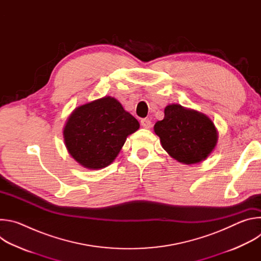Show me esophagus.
<instances>
[{
	"mask_svg": "<svg viewBox=\"0 0 261 261\" xmlns=\"http://www.w3.org/2000/svg\"><path fill=\"white\" fill-rule=\"evenodd\" d=\"M140 124H141V126L143 127V128H150L151 126H152V122L148 120V119H141V121H140Z\"/></svg>",
	"mask_w": 261,
	"mask_h": 261,
	"instance_id": "34e87169",
	"label": "esophagus"
}]
</instances>
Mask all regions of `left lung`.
<instances>
[{
	"mask_svg": "<svg viewBox=\"0 0 261 261\" xmlns=\"http://www.w3.org/2000/svg\"><path fill=\"white\" fill-rule=\"evenodd\" d=\"M154 130L164 150L185 164L204 160L218 139L215 125L206 116L178 104L165 107L164 119L155 124Z\"/></svg>",
	"mask_w": 261,
	"mask_h": 261,
	"instance_id": "1",
	"label": "left lung"
}]
</instances>
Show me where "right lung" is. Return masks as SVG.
<instances>
[{
    "instance_id": "obj_1",
    "label": "right lung",
    "mask_w": 261,
    "mask_h": 261,
    "mask_svg": "<svg viewBox=\"0 0 261 261\" xmlns=\"http://www.w3.org/2000/svg\"><path fill=\"white\" fill-rule=\"evenodd\" d=\"M138 121L115 98L104 97L77 107L64 128L69 154L84 167L99 169L113 162Z\"/></svg>"
}]
</instances>
